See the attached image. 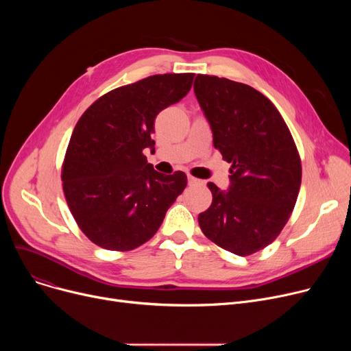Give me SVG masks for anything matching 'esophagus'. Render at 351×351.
<instances>
[{
    "label": "esophagus",
    "mask_w": 351,
    "mask_h": 351,
    "mask_svg": "<svg viewBox=\"0 0 351 351\" xmlns=\"http://www.w3.org/2000/svg\"><path fill=\"white\" fill-rule=\"evenodd\" d=\"M188 182H189V185L191 186H202V185H205V180H200V179H197V178H195V176H188Z\"/></svg>",
    "instance_id": "1"
}]
</instances>
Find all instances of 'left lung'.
<instances>
[{
  "instance_id": "8db88e82",
  "label": "left lung",
  "mask_w": 351,
  "mask_h": 351,
  "mask_svg": "<svg viewBox=\"0 0 351 351\" xmlns=\"http://www.w3.org/2000/svg\"><path fill=\"white\" fill-rule=\"evenodd\" d=\"M195 94L210 123L213 145L230 166V186L209 182L212 205L199 213L210 242L250 256L280 234L296 205L302 160L283 117L262 92L197 73Z\"/></svg>"
}]
</instances>
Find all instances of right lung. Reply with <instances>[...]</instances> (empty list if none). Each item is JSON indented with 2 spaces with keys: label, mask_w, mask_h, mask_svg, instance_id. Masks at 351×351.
Returning <instances> with one entry per match:
<instances>
[{
  "label": "right lung",
  "mask_w": 351,
  "mask_h": 351,
  "mask_svg": "<svg viewBox=\"0 0 351 351\" xmlns=\"http://www.w3.org/2000/svg\"><path fill=\"white\" fill-rule=\"evenodd\" d=\"M195 73H158L106 92L71 135L61 179L68 208L82 233L106 250L139 247L158 232L166 210L188 185L147 163L155 152V118L185 97Z\"/></svg>",
  "instance_id": "1"
}]
</instances>
